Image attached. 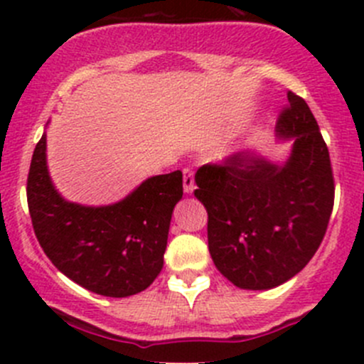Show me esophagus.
<instances>
[{"instance_id": "esophagus-1", "label": "esophagus", "mask_w": 364, "mask_h": 364, "mask_svg": "<svg viewBox=\"0 0 364 364\" xmlns=\"http://www.w3.org/2000/svg\"><path fill=\"white\" fill-rule=\"evenodd\" d=\"M183 188H185L186 193H192L196 190V181H193V171L186 167L183 171Z\"/></svg>"}]
</instances>
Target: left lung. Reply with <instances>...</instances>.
I'll list each match as a JSON object with an SVG mask.
<instances>
[{
    "mask_svg": "<svg viewBox=\"0 0 364 364\" xmlns=\"http://www.w3.org/2000/svg\"><path fill=\"white\" fill-rule=\"evenodd\" d=\"M294 139L285 164L236 153L197 171L196 197L208 211V247L236 287L266 291L299 273L324 240L335 203L328 146L306 102L289 91L277 121Z\"/></svg>",
    "mask_w": 364,
    "mask_h": 364,
    "instance_id": "obj_1",
    "label": "left lung"
}]
</instances>
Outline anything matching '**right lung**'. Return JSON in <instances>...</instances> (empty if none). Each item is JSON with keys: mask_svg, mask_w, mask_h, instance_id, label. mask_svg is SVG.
Segmentation results:
<instances>
[{"mask_svg": "<svg viewBox=\"0 0 364 364\" xmlns=\"http://www.w3.org/2000/svg\"><path fill=\"white\" fill-rule=\"evenodd\" d=\"M46 134L33 151L28 208L33 230L50 262L80 287L107 297L142 292L164 267L172 211L183 174L153 176L116 204L68 203L50 181Z\"/></svg>", "mask_w": 364, "mask_h": 364, "instance_id": "1", "label": "right lung"}]
</instances>
